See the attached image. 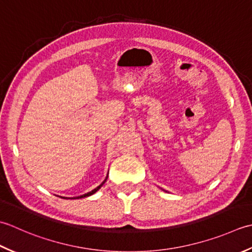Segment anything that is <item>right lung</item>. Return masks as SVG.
<instances>
[{
  "mask_svg": "<svg viewBox=\"0 0 252 252\" xmlns=\"http://www.w3.org/2000/svg\"><path fill=\"white\" fill-rule=\"evenodd\" d=\"M107 178V177H106ZM106 178H105V181H106ZM105 181L102 183L100 186H97L95 189H94V190L92 191H90V192H88V193H85V194H83V196H79V197H75V198H71V199H80V198H85V197H89V196H91V194H94V192H96L97 190H99V189L102 187V185H103L104 183H105ZM65 199H67V198H65Z\"/></svg>",
  "mask_w": 252,
  "mask_h": 252,
  "instance_id": "add662e5",
  "label": "right lung"
}]
</instances>
